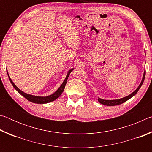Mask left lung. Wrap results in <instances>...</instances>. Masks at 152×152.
Masks as SVG:
<instances>
[{
  "instance_id": "left-lung-1",
  "label": "left lung",
  "mask_w": 152,
  "mask_h": 152,
  "mask_svg": "<svg viewBox=\"0 0 152 152\" xmlns=\"http://www.w3.org/2000/svg\"><path fill=\"white\" fill-rule=\"evenodd\" d=\"M145 71H144L142 80H141L140 86H138V88L136 89L134 92H132L131 94L128 95L127 96H125L124 98H122V99H117V100H104V99H100V98H99V99H98V101H99L100 103L104 104V105H107V106H115V105H118V104H121L123 103V102H126L127 100L131 99L132 96H133L134 95L136 94V93H137L139 90H140V88H141V85H142L143 82L144 81V79H145Z\"/></svg>"
}]
</instances>
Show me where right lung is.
<instances>
[{"label": "right lung", "instance_id": "obj_1", "mask_svg": "<svg viewBox=\"0 0 152 152\" xmlns=\"http://www.w3.org/2000/svg\"><path fill=\"white\" fill-rule=\"evenodd\" d=\"M74 69H71L70 70H69V72H68V74H67V76L66 77L65 80H64V81L62 84H61V85L60 86V88H59L57 91H56L54 93L50 95V96H33V95H31L29 94H27V93H25L24 92H23L20 91V90L17 87V86L15 85V84L13 83V82L11 80V78H10L9 76V74H8V76H9V78L10 80V81H11L12 85L13 86V87L15 88V89L16 90V91L20 93V94L22 95V96H23L25 99H27L28 101H29L32 102H34V103H38V104H44V103H48V102H50L51 101H55L56 99H57L60 96L62 93L64 88H65V86H66V84L67 83V80H68L69 75H70V74L72 72V71Z\"/></svg>", "mask_w": 152, "mask_h": 152}]
</instances>
